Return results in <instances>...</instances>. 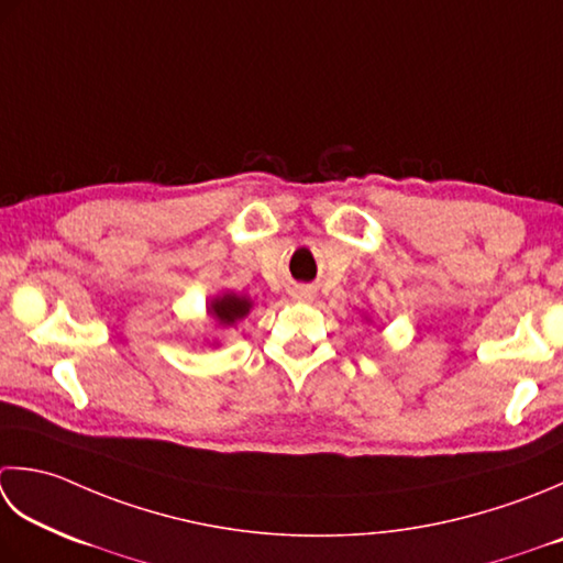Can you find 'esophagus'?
<instances>
[{"label": "esophagus", "instance_id": "esophagus-1", "mask_svg": "<svg viewBox=\"0 0 563 563\" xmlns=\"http://www.w3.org/2000/svg\"><path fill=\"white\" fill-rule=\"evenodd\" d=\"M292 297H297V300H312L314 290L307 288V285H295V288H292Z\"/></svg>", "mask_w": 563, "mask_h": 563}]
</instances>
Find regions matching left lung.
Returning <instances> with one entry per match:
<instances>
[{
    "label": "left lung",
    "instance_id": "8db88e82",
    "mask_svg": "<svg viewBox=\"0 0 563 563\" xmlns=\"http://www.w3.org/2000/svg\"><path fill=\"white\" fill-rule=\"evenodd\" d=\"M366 322H371V319H368V317H366Z\"/></svg>",
    "mask_w": 563,
    "mask_h": 563
}]
</instances>
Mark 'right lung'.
<instances>
[{
  "mask_svg": "<svg viewBox=\"0 0 563 563\" xmlns=\"http://www.w3.org/2000/svg\"><path fill=\"white\" fill-rule=\"evenodd\" d=\"M251 307H253L251 297L231 292V290H222L207 302V317L212 319L214 327L229 329V327L239 324L244 317H249ZM212 346H219V341H212Z\"/></svg>",
  "mask_w": 563,
  "mask_h": 563,
  "instance_id": "add662e5",
  "label": "right lung"
}]
</instances>
